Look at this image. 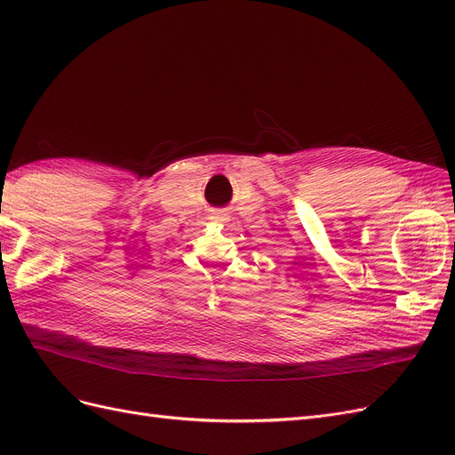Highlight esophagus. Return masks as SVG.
Listing matches in <instances>:
<instances>
[{"instance_id":"esophagus-1","label":"esophagus","mask_w":455,"mask_h":455,"mask_svg":"<svg viewBox=\"0 0 455 455\" xmlns=\"http://www.w3.org/2000/svg\"><path fill=\"white\" fill-rule=\"evenodd\" d=\"M212 220H216V222H220V224H226L228 220H229V216H228L226 211H216V212L212 214Z\"/></svg>"}]
</instances>
